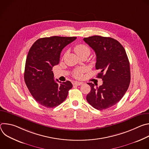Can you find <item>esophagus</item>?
Here are the masks:
<instances>
[{
  "instance_id": "esophagus-1",
  "label": "esophagus",
  "mask_w": 149,
  "mask_h": 149,
  "mask_svg": "<svg viewBox=\"0 0 149 149\" xmlns=\"http://www.w3.org/2000/svg\"><path fill=\"white\" fill-rule=\"evenodd\" d=\"M82 84V82H78V81H75L74 82V85H75V86H81V85Z\"/></svg>"
}]
</instances>
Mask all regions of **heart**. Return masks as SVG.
Wrapping results in <instances>:
<instances>
[{"label":"heart","mask_w":149,"mask_h":149,"mask_svg":"<svg viewBox=\"0 0 149 149\" xmlns=\"http://www.w3.org/2000/svg\"><path fill=\"white\" fill-rule=\"evenodd\" d=\"M74 51L77 53V54L80 56L84 54H90V49L88 46L85 44H78L74 47ZM84 72L83 68H79L75 71L74 73V75L75 78H79L82 76V74Z\"/></svg>","instance_id":"heart-1"}]
</instances>
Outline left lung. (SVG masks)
Returning <instances> with one entry per match:
<instances>
[{"instance_id": "8db88e82", "label": "left lung", "mask_w": 149, "mask_h": 149, "mask_svg": "<svg viewBox=\"0 0 149 149\" xmlns=\"http://www.w3.org/2000/svg\"><path fill=\"white\" fill-rule=\"evenodd\" d=\"M83 39L95 51V68L100 71L97 77L103 81L100 87L87 83L91 89L87 100L97 110L107 109L120 101L129 87L128 57L122 45L112 38L95 35Z\"/></svg>"}]
</instances>
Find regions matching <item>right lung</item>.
Instances as JSON below:
<instances>
[{
	"label": "right lung",
	"mask_w": 149,
	"mask_h": 149,
	"mask_svg": "<svg viewBox=\"0 0 149 149\" xmlns=\"http://www.w3.org/2000/svg\"><path fill=\"white\" fill-rule=\"evenodd\" d=\"M76 37L51 36L34 42L27 55L24 79L35 100L47 108H54L67 98L72 87L70 81L54 80L53 67L58 65L63 48Z\"/></svg>",
	"instance_id": "right-lung-1"
}]
</instances>
